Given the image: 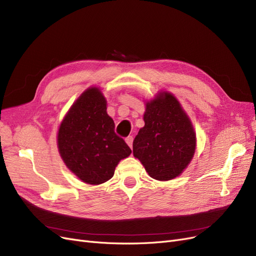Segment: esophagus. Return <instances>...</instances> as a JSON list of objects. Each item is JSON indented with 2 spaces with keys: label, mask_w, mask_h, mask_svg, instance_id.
Returning <instances> with one entry per match:
<instances>
[{
  "label": "esophagus",
  "mask_w": 256,
  "mask_h": 256,
  "mask_svg": "<svg viewBox=\"0 0 256 256\" xmlns=\"http://www.w3.org/2000/svg\"><path fill=\"white\" fill-rule=\"evenodd\" d=\"M132 142H134V138L132 136H129L126 138V143L129 145L130 148H132Z\"/></svg>",
  "instance_id": "34e87169"
}]
</instances>
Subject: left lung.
<instances>
[{
    "mask_svg": "<svg viewBox=\"0 0 256 256\" xmlns=\"http://www.w3.org/2000/svg\"><path fill=\"white\" fill-rule=\"evenodd\" d=\"M145 126L134 140V156L157 180L180 176L196 152L194 129L171 92H160L146 102Z\"/></svg>",
    "mask_w": 256,
    "mask_h": 256,
    "instance_id": "left-lung-1",
    "label": "left lung"
}]
</instances>
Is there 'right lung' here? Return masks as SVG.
<instances>
[{
	"label": "right lung",
	"instance_id": "obj_1",
	"mask_svg": "<svg viewBox=\"0 0 256 256\" xmlns=\"http://www.w3.org/2000/svg\"><path fill=\"white\" fill-rule=\"evenodd\" d=\"M114 127L106 113V100L98 88L83 92L60 122V154L82 182L100 184L111 180L118 162L131 154Z\"/></svg>",
	"mask_w": 256,
	"mask_h": 256
}]
</instances>
